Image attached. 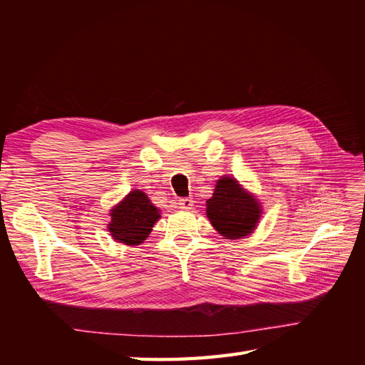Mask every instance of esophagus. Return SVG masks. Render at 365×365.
<instances>
[{"label": "esophagus", "mask_w": 365, "mask_h": 365, "mask_svg": "<svg viewBox=\"0 0 365 365\" xmlns=\"http://www.w3.org/2000/svg\"><path fill=\"white\" fill-rule=\"evenodd\" d=\"M192 207V199L191 197H183L178 200V208H182V210H190Z\"/></svg>", "instance_id": "esophagus-1"}]
</instances>
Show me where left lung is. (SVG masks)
<instances>
[{
  "label": "left lung",
  "mask_w": 365,
  "mask_h": 365,
  "mask_svg": "<svg viewBox=\"0 0 365 365\" xmlns=\"http://www.w3.org/2000/svg\"><path fill=\"white\" fill-rule=\"evenodd\" d=\"M260 205L232 177L216 183L213 196L207 200V216L212 226L226 238L250 235L260 218Z\"/></svg>",
  "instance_id": "left-lung-1"
}]
</instances>
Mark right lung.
Returning <instances> with one entry per match:
<instances>
[{
	"instance_id": "1",
	"label": "right lung",
	"mask_w": 365,
	"mask_h": 365,
	"mask_svg": "<svg viewBox=\"0 0 365 365\" xmlns=\"http://www.w3.org/2000/svg\"><path fill=\"white\" fill-rule=\"evenodd\" d=\"M160 210L143 191L135 190L111 210L110 229L114 240L119 243L136 246L149 237L153 224L160 218Z\"/></svg>"
}]
</instances>
